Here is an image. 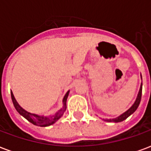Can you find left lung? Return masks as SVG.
<instances>
[{
    "label": "left lung",
    "instance_id": "left-lung-1",
    "mask_svg": "<svg viewBox=\"0 0 151 151\" xmlns=\"http://www.w3.org/2000/svg\"><path fill=\"white\" fill-rule=\"evenodd\" d=\"M142 77V76H141ZM142 83L141 84V86H140V90L139 92H138V95L137 96V99L135 102H134V104L132 105V107L129 108V109H128L125 112H124L123 114H121L120 116H119L116 118H113V119H106V120H104L105 121H107V122H115V123H117V122H120V121H123L125 119H127L128 117L130 115H132V114L134 112V111H136L137 108H138V106L140 104V102H141V98H142Z\"/></svg>",
    "mask_w": 151,
    "mask_h": 151
}]
</instances>
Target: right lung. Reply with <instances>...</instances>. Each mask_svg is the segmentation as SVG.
Instances as JSON below:
<instances>
[{
    "instance_id": "1",
    "label": "right lung",
    "mask_w": 151,
    "mask_h": 151,
    "mask_svg": "<svg viewBox=\"0 0 151 151\" xmlns=\"http://www.w3.org/2000/svg\"><path fill=\"white\" fill-rule=\"evenodd\" d=\"M69 91L65 94V95L64 96V99H63V107L60 110L55 112V113L52 114L50 116H40V115H37V114L31 113L29 111H26L25 109L22 108L20 105L18 104L17 100L15 99L14 96V94L13 92L11 91V98L12 101H13V104L14 105L15 109L18 111V112L20 115H22V116L25 117L28 121H30L31 123H32L35 125H37V126L40 127H47L49 126V125H52V124H54L55 122H56L57 120H59L60 117L62 116L64 112L66 110V100H67V98H68V95H69Z\"/></svg>"
}]
</instances>
